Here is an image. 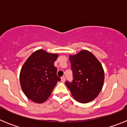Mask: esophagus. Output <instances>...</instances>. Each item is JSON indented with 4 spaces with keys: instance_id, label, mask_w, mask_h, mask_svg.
Listing matches in <instances>:
<instances>
[{
    "instance_id": "1",
    "label": "esophagus",
    "mask_w": 127,
    "mask_h": 127,
    "mask_svg": "<svg viewBox=\"0 0 127 127\" xmlns=\"http://www.w3.org/2000/svg\"><path fill=\"white\" fill-rule=\"evenodd\" d=\"M61 81L62 83H64V82L65 81V76H62V77H61Z\"/></svg>"
}]
</instances>
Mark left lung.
Returning <instances> with one entry per match:
<instances>
[{"label":"left lung","mask_w":127,"mask_h":127,"mask_svg":"<svg viewBox=\"0 0 127 127\" xmlns=\"http://www.w3.org/2000/svg\"><path fill=\"white\" fill-rule=\"evenodd\" d=\"M73 72L72 83L65 82L72 97L80 103L92 101L103 87L104 71L98 60L88 50L69 56Z\"/></svg>","instance_id":"1"}]
</instances>
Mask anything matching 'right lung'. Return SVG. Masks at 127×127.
I'll list each match as a JSON object with an SVG mask.
<instances>
[{
    "mask_svg": "<svg viewBox=\"0 0 127 127\" xmlns=\"http://www.w3.org/2000/svg\"><path fill=\"white\" fill-rule=\"evenodd\" d=\"M58 57V54L38 50L24 63L20 74V85L25 95L32 101L45 102L60 81L54 65Z\"/></svg>",
    "mask_w": 127,
    "mask_h": 127,
    "instance_id": "1",
    "label": "right lung"
}]
</instances>
